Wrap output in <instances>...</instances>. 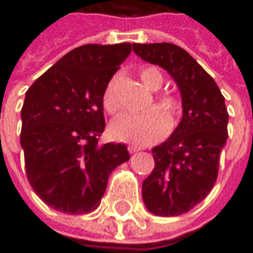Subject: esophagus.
Returning <instances> with one entry per match:
<instances>
[{"instance_id":"1","label":"esophagus","mask_w":253,"mask_h":253,"mask_svg":"<svg viewBox=\"0 0 253 253\" xmlns=\"http://www.w3.org/2000/svg\"><path fill=\"white\" fill-rule=\"evenodd\" d=\"M141 149L142 148L136 146V145H129V146H128V151H129V153H136V152H139Z\"/></svg>"}]
</instances>
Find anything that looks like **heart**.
<instances>
[{"instance_id": "1", "label": "heart", "mask_w": 253, "mask_h": 253, "mask_svg": "<svg viewBox=\"0 0 253 253\" xmlns=\"http://www.w3.org/2000/svg\"><path fill=\"white\" fill-rule=\"evenodd\" d=\"M142 83L151 91H158L163 85V74L155 66L142 67L139 72ZM154 102L149 104V111L135 115H122L111 124V133L115 139L128 142L139 146H146L153 142L159 141L168 132V128L173 129L181 117V101L173 92L165 91L156 95ZM101 102L104 110L115 115L121 110V101L117 95V83L112 79L105 85L102 92Z\"/></svg>"}]
</instances>
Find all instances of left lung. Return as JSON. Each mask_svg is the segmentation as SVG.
Returning <instances> with one entry per match:
<instances>
[{
    "instance_id": "left-lung-1",
    "label": "left lung",
    "mask_w": 253,
    "mask_h": 253,
    "mask_svg": "<svg viewBox=\"0 0 253 253\" xmlns=\"http://www.w3.org/2000/svg\"><path fill=\"white\" fill-rule=\"evenodd\" d=\"M133 52L163 67L181 92L183 118L169 139L152 149L155 169L142 184L152 214L181 215L206 199L217 181L228 138L225 98L214 79L177 44L133 43Z\"/></svg>"
}]
</instances>
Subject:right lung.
Returning a JSON list of instances; mask_svg holds the SVG:
<instances>
[{
  "instance_id": "add662e5",
  "label": "right lung",
  "mask_w": 253,
  "mask_h": 253,
  "mask_svg": "<svg viewBox=\"0 0 253 253\" xmlns=\"http://www.w3.org/2000/svg\"><path fill=\"white\" fill-rule=\"evenodd\" d=\"M131 43L84 44L64 54L26 91L21 110L25 170L53 210L87 214L100 206L108 177L129 159L126 145L104 143L101 97Z\"/></svg>"
}]
</instances>
